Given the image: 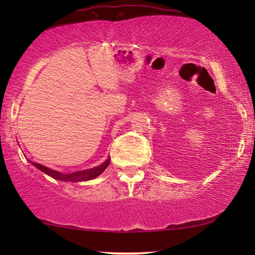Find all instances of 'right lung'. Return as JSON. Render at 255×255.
<instances>
[{
  "mask_svg": "<svg viewBox=\"0 0 255 255\" xmlns=\"http://www.w3.org/2000/svg\"><path fill=\"white\" fill-rule=\"evenodd\" d=\"M33 166H36L38 169H40L41 172L47 174L48 176L53 177L55 180H60V181H68V182H81V181H88V180H93L95 179L100 175L101 173H103L104 170L108 166H109L110 163V158L107 159L106 161H104L102 165L97 166V167H94L92 169H86V170H79V172H74V173H69V174H62L60 172H58V170H53V169H50L47 168V167H45L43 165H40V163H36V162H32Z\"/></svg>",
  "mask_w": 255,
  "mask_h": 255,
  "instance_id": "right-lung-1",
  "label": "right lung"
}]
</instances>
